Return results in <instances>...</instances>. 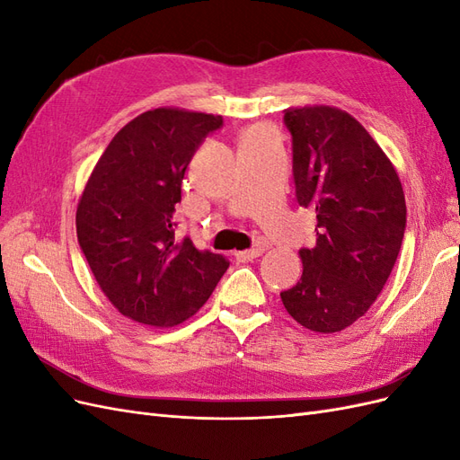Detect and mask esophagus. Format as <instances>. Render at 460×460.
<instances>
[{
    "instance_id": "34e87169",
    "label": "esophagus",
    "mask_w": 460,
    "mask_h": 460,
    "mask_svg": "<svg viewBox=\"0 0 460 460\" xmlns=\"http://www.w3.org/2000/svg\"><path fill=\"white\" fill-rule=\"evenodd\" d=\"M261 253H262V247L245 249V252H238V253H235V261H240V262H249V261L257 259Z\"/></svg>"
}]
</instances>
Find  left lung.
<instances>
[{"label": "left lung", "mask_w": 460, "mask_h": 460, "mask_svg": "<svg viewBox=\"0 0 460 460\" xmlns=\"http://www.w3.org/2000/svg\"><path fill=\"white\" fill-rule=\"evenodd\" d=\"M296 198L316 213V245L299 249L301 280L280 297L313 332L351 326L378 297L407 228L399 176L380 146L336 107L286 109Z\"/></svg>", "instance_id": "obj_1"}]
</instances>
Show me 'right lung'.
I'll return each mask as SVG.
<instances>
[{
	"instance_id": "1",
	"label": "right lung",
	"mask_w": 460,
	"mask_h": 460,
	"mask_svg": "<svg viewBox=\"0 0 460 460\" xmlns=\"http://www.w3.org/2000/svg\"><path fill=\"white\" fill-rule=\"evenodd\" d=\"M222 117L153 109L111 144L82 193L76 234L103 294L136 323L174 326L213 294L230 261L176 235L188 164Z\"/></svg>"
}]
</instances>
